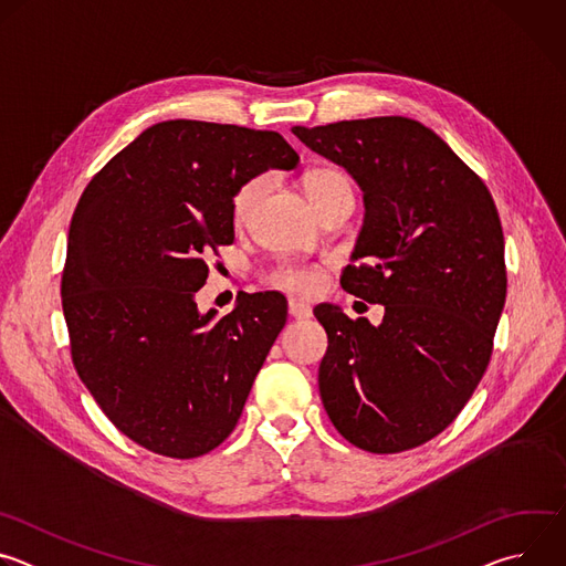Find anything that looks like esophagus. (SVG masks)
<instances>
[{"mask_svg":"<svg viewBox=\"0 0 566 566\" xmlns=\"http://www.w3.org/2000/svg\"><path fill=\"white\" fill-rule=\"evenodd\" d=\"M289 313H291V317H295V319H304V317L311 315V306L304 304V302H300V300H289Z\"/></svg>","mask_w":566,"mask_h":566,"instance_id":"1","label":"esophagus"}]
</instances>
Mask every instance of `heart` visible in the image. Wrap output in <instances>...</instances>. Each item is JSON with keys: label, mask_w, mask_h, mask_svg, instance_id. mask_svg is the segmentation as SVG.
<instances>
[{"label": "heart", "mask_w": 566, "mask_h": 566, "mask_svg": "<svg viewBox=\"0 0 566 566\" xmlns=\"http://www.w3.org/2000/svg\"><path fill=\"white\" fill-rule=\"evenodd\" d=\"M269 186H271L269 175H253V177H249L247 181H241L237 186V190L232 192V199H230V217L237 226H244V223L251 221V217L258 212L260 203L264 201V197L269 192ZM304 190H306L308 201L317 210L322 203H327L329 199L352 192V184L336 168H315L313 172L306 175ZM264 282L269 286H275V289L286 291V293L308 295V293L317 291V286L322 282V273H319V269H315L311 264L280 262L271 271H266Z\"/></svg>", "instance_id": "b5f03b06"}]
</instances>
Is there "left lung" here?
Returning <instances> with one entry per match:
<instances>
[{
	"mask_svg": "<svg viewBox=\"0 0 566 566\" xmlns=\"http://www.w3.org/2000/svg\"><path fill=\"white\" fill-rule=\"evenodd\" d=\"M363 188L365 223L340 284L382 304L378 327L334 304L313 315L329 347L317 385L336 430L374 454L441 434L486 371L506 302L493 195L419 120L380 116L293 127Z\"/></svg>",
	"mask_w": 566,
	"mask_h": 566,
	"instance_id": "left-lung-1",
	"label": "left lung"
}]
</instances>
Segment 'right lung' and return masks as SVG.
<instances>
[{"label":"right lung","mask_w":566,"mask_h":566,"mask_svg":"<svg viewBox=\"0 0 566 566\" xmlns=\"http://www.w3.org/2000/svg\"><path fill=\"white\" fill-rule=\"evenodd\" d=\"M297 164L277 132L166 120L120 149L80 197L62 271L71 360L105 417L145 450L195 459L234 430L286 300L241 293L214 319L195 293L206 255L234 239L237 186Z\"/></svg>","instance_id":"right-lung-1"}]
</instances>
